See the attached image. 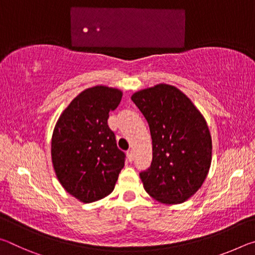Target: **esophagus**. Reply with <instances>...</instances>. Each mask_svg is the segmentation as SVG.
Segmentation results:
<instances>
[{"instance_id":"esophagus-1","label":"esophagus","mask_w":255,"mask_h":255,"mask_svg":"<svg viewBox=\"0 0 255 255\" xmlns=\"http://www.w3.org/2000/svg\"><path fill=\"white\" fill-rule=\"evenodd\" d=\"M127 158H128V161H129V162H131L132 159H133V152H132L131 149L127 150Z\"/></svg>"}]
</instances>
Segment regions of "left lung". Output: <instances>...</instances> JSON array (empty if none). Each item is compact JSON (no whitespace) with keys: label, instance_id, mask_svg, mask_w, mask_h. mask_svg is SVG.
<instances>
[{"label":"left lung","instance_id":"8db88e82","mask_svg":"<svg viewBox=\"0 0 255 255\" xmlns=\"http://www.w3.org/2000/svg\"><path fill=\"white\" fill-rule=\"evenodd\" d=\"M131 100L149 126L153 159L139 176L150 197L182 204L204 183L211 163V137L205 118L184 93L169 84L133 93Z\"/></svg>","mask_w":255,"mask_h":255}]
</instances>
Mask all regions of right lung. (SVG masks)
<instances>
[{
  "label": "right lung",
  "mask_w": 255,
  "mask_h": 255,
  "mask_svg": "<svg viewBox=\"0 0 255 255\" xmlns=\"http://www.w3.org/2000/svg\"><path fill=\"white\" fill-rule=\"evenodd\" d=\"M118 89L98 85L73 100L56 124L51 159L64 189L85 204L100 200L115 189L126 155L108 125L109 112L122 101Z\"/></svg>",
  "instance_id": "right-lung-1"
}]
</instances>
